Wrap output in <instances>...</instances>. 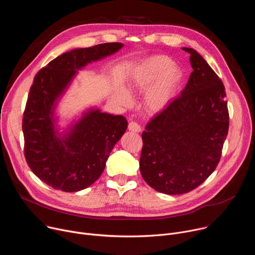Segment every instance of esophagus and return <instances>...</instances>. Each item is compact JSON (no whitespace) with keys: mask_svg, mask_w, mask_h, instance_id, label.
Masks as SVG:
<instances>
[{"mask_svg":"<svg viewBox=\"0 0 255 255\" xmlns=\"http://www.w3.org/2000/svg\"><path fill=\"white\" fill-rule=\"evenodd\" d=\"M128 129H129L130 131H133V132H140V131H141L140 125H139L138 123H136V122H133V121L129 123Z\"/></svg>","mask_w":255,"mask_h":255,"instance_id":"esophagus-1","label":"esophagus"}]
</instances>
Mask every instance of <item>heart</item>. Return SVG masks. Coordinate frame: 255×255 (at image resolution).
Instances as JSON below:
<instances>
[{
    "instance_id": "obj_1",
    "label": "heart",
    "mask_w": 255,
    "mask_h": 255,
    "mask_svg": "<svg viewBox=\"0 0 255 255\" xmlns=\"http://www.w3.org/2000/svg\"><path fill=\"white\" fill-rule=\"evenodd\" d=\"M183 77V70L169 57L150 56L135 65L127 79L126 90L115 89L114 98L120 105L129 107L133 103L131 95L146 90L145 106L152 112H160L175 97Z\"/></svg>"
}]
</instances>
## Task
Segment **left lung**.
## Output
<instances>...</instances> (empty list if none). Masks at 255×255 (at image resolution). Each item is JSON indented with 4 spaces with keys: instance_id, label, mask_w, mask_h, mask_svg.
Instances as JSON below:
<instances>
[{
    "instance_id": "obj_1",
    "label": "left lung",
    "mask_w": 255,
    "mask_h": 255,
    "mask_svg": "<svg viewBox=\"0 0 255 255\" xmlns=\"http://www.w3.org/2000/svg\"><path fill=\"white\" fill-rule=\"evenodd\" d=\"M181 49L191 55L189 81L142 133L141 175L152 189L166 195L189 193L212 174L229 128L221 80L195 49Z\"/></svg>"
}]
</instances>
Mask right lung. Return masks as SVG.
Instances as JSON below:
<instances>
[{"mask_svg":"<svg viewBox=\"0 0 255 255\" xmlns=\"http://www.w3.org/2000/svg\"><path fill=\"white\" fill-rule=\"evenodd\" d=\"M123 46L113 42L72 49L51 60L34 78L23 116L25 157L34 174L55 190L72 193L93 185L127 129L125 117L97 107L86 109L65 127L59 125L57 113L79 70Z\"/></svg>","mask_w":255,"mask_h":255,"instance_id":"right-lung-1","label":"right lung"}]
</instances>
